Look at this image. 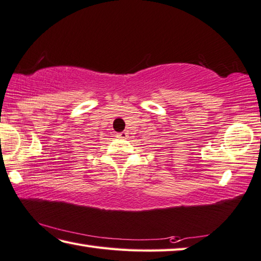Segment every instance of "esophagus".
Listing matches in <instances>:
<instances>
[{
	"label": "esophagus",
	"instance_id": "1",
	"mask_svg": "<svg viewBox=\"0 0 261 261\" xmlns=\"http://www.w3.org/2000/svg\"><path fill=\"white\" fill-rule=\"evenodd\" d=\"M116 137H117V138H120V139H126L127 134H126V132H121V134H117Z\"/></svg>",
	"mask_w": 261,
	"mask_h": 261
}]
</instances>
